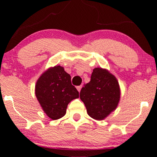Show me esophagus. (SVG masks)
I'll list each match as a JSON object with an SVG mask.
<instances>
[{"label":"esophagus","mask_w":157,"mask_h":157,"mask_svg":"<svg viewBox=\"0 0 157 157\" xmlns=\"http://www.w3.org/2000/svg\"><path fill=\"white\" fill-rule=\"evenodd\" d=\"M81 89H82V86H77V91H78L79 92H80V91H81Z\"/></svg>","instance_id":"34e87169"}]
</instances>
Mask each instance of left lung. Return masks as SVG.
Returning a JSON list of instances; mask_svg holds the SVG:
<instances>
[{
	"instance_id": "left-lung-1",
	"label": "left lung",
	"mask_w": 157,
	"mask_h": 157,
	"mask_svg": "<svg viewBox=\"0 0 157 157\" xmlns=\"http://www.w3.org/2000/svg\"><path fill=\"white\" fill-rule=\"evenodd\" d=\"M80 98L91 118L104 120L117 109L120 102L117 79L105 68H94L90 82L81 89Z\"/></svg>"
}]
</instances>
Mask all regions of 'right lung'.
I'll list each match as a JSON object with an SVG mask.
<instances>
[{"label": "right lung", "instance_id": "1", "mask_svg": "<svg viewBox=\"0 0 157 157\" xmlns=\"http://www.w3.org/2000/svg\"><path fill=\"white\" fill-rule=\"evenodd\" d=\"M35 95L44 113L51 120H58L66 113L68 104L79 97L71 85V76L64 68H48L40 76L35 85Z\"/></svg>", "mask_w": 157, "mask_h": 157}]
</instances>
